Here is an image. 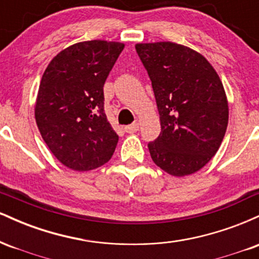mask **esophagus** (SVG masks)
<instances>
[{"instance_id": "34e87169", "label": "esophagus", "mask_w": 259, "mask_h": 259, "mask_svg": "<svg viewBox=\"0 0 259 259\" xmlns=\"http://www.w3.org/2000/svg\"><path fill=\"white\" fill-rule=\"evenodd\" d=\"M124 130H125L127 134L136 133L139 130V123H133V124H130V125H126L125 127H124Z\"/></svg>"}]
</instances>
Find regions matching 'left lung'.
<instances>
[{
	"mask_svg": "<svg viewBox=\"0 0 259 259\" xmlns=\"http://www.w3.org/2000/svg\"><path fill=\"white\" fill-rule=\"evenodd\" d=\"M152 81L160 134L151 158L174 177L196 173L221 146L229 120L221 78L201 53L174 42L135 46Z\"/></svg>",
	"mask_w": 259,
	"mask_h": 259,
	"instance_id": "8db88e82",
	"label": "left lung"
}]
</instances>
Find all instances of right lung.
Returning <instances> with one entry per match:
<instances>
[{
  "label": "right lung",
  "mask_w": 259,
  "mask_h": 259,
  "mask_svg": "<svg viewBox=\"0 0 259 259\" xmlns=\"http://www.w3.org/2000/svg\"><path fill=\"white\" fill-rule=\"evenodd\" d=\"M124 44L92 40L67 47L50 62L38 88L35 119L62 164L92 170L112 158L118 135L107 120L103 85Z\"/></svg>",
  "instance_id": "add662e5"
}]
</instances>
